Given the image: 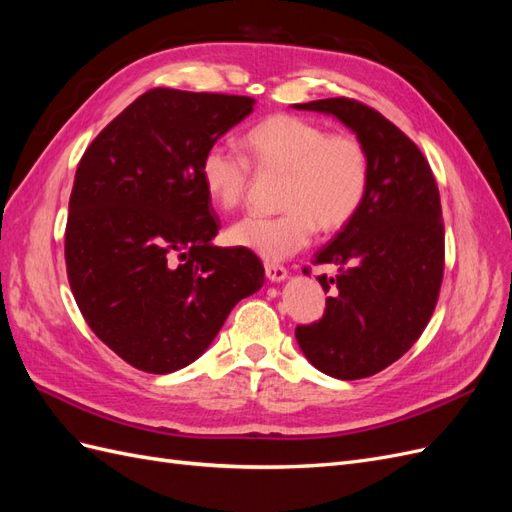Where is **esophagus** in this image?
I'll return each instance as SVG.
<instances>
[{"label": "esophagus", "mask_w": 512, "mask_h": 512, "mask_svg": "<svg viewBox=\"0 0 512 512\" xmlns=\"http://www.w3.org/2000/svg\"><path fill=\"white\" fill-rule=\"evenodd\" d=\"M265 275L271 282H284L288 277V271L284 265H277V262H265Z\"/></svg>", "instance_id": "1"}]
</instances>
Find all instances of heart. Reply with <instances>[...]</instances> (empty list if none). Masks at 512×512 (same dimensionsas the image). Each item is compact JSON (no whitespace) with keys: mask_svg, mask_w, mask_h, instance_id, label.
<instances>
[{"mask_svg":"<svg viewBox=\"0 0 512 512\" xmlns=\"http://www.w3.org/2000/svg\"><path fill=\"white\" fill-rule=\"evenodd\" d=\"M241 145L260 170L286 175L280 215H247L230 226L228 239L245 250L267 260L288 258L303 250L316 226L335 232L365 205L371 162L352 134L329 132L322 123L297 115H273L247 130ZM198 175L220 209L232 211L247 200L252 170L237 153L209 147Z\"/></svg>","mask_w":512,"mask_h":512,"instance_id":"1","label":"heart"}]
</instances>
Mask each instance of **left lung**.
<instances>
[{
    "label": "left lung",
    "instance_id": "left-lung-1",
    "mask_svg": "<svg viewBox=\"0 0 512 512\" xmlns=\"http://www.w3.org/2000/svg\"><path fill=\"white\" fill-rule=\"evenodd\" d=\"M335 115L365 145L369 194L356 218L318 250V265H339L335 280L320 275L324 316L294 331L322 374L337 380L374 376L404 356L436 309L444 273L440 192L429 162L395 123L350 98L294 104Z\"/></svg>",
    "mask_w": 512,
    "mask_h": 512
}]
</instances>
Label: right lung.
<instances>
[{
  "instance_id": "obj_1",
  "label": "right lung",
  "mask_w": 512,
  "mask_h": 512,
  "mask_svg": "<svg viewBox=\"0 0 512 512\" xmlns=\"http://www.w3.org/2000/svg\"><path fill=\"white\" fill-rule=\"evenodd\" d=\"M254 98L156 87L87 147L74 175L66 269L83 318L132 367L170 374L196 361L230 309L265 284L245 247H218L200 181L205 151Z\"/></svg>"
}]
</instances>
